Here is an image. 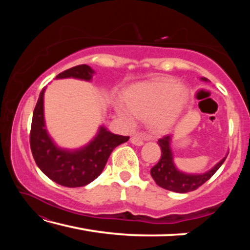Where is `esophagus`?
<instances>
[{
    "label": "esophagus",
    "mask_w": 250,
    "mask_h": 250,
    "mask_svg": "<svg viewBox=\"0 0 250 250\" xmlns=\"http://www.w3.org/2000/svg\"><path fill=\"white\" fill-rule=\"evenodd\" d=\"M131 142L133 143V145H135V146H142L143 145V139L140 137V135H132V137H131Z\"/></svg>",
    "instance_id": "1"
}]
</instances>
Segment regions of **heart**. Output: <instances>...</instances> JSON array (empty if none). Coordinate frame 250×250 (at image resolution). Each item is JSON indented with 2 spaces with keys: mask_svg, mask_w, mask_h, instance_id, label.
<instances>
[{
  "mask_svg": "<svg viewBox=\"0 0 250 250\" xmlns=\"http://www.w3.org/2000/svg\"><path fill=\"white\" fill-rule=\"evenodd\" d=\"M189 92L173 77H159L134 83L124 92L125 104H117L118 115L126 124H134L135 117L146 119L155 133L167 130L176 121L188 101Z\"/></svg>",
  "mask_w": 250,
  "mask_h": 250,
  "instance_id": "1",
  "label": "heart"
}]
</instances>
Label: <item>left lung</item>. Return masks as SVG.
I'll return each mask as SVG.
<instances>
[{"label": "left lung", "instance_id": "1", "mask_svg": "<svg viewBox=\"0 0 250 250\" xmlns=\"http://www.w3.org/2000/svg\"><path fill=\"white\" fill-rule=\"evenodd\" d=\"M205 80L206 78H202ZM162 154L155 166L151 168V175L155 183L161 188L176 193H188L195 191L206 181H208L216 171L221 167L227 156L222 159L213 168L203 174H188L179 171L173 163V155L171 150V135H166L158 141Z\"/></svg>", "mask_w": 250, "mask_h": 250}]
</instances>
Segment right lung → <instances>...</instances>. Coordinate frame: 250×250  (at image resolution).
<instances>
[{
	"label": "right lung",
	"mask_w": 250,
	"mask_h": 250,
	"mask_svg": "<svg viewBox=\"0 0 250 250\" xmlns=\"http://www.w3.org/2000/svg\"><path fill=\"white\" fill-rule=\"evenodd\" d=\"M95 71L88 65H78L58 74L56 78L91 79ZM44 91H41L33 112L29 145L37 167L46 176L66 188H80L97 179L104 168L111 152L129 137L111 133L100 126L98 134L89 145L68 151L56 146L45 128Z\"/></svg>",
	"instance_id": "add662e5"
}]
</instances>
